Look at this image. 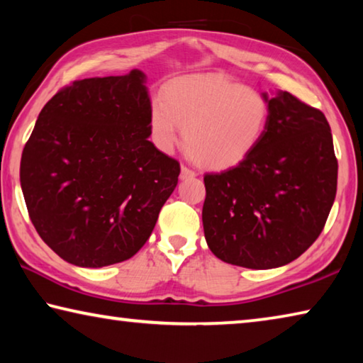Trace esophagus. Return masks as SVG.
<instances>
[{"label":"esophagus","instance_id":"obj_1","mask_svg":"<svg viewBox=\"0 0 363 363\" xmlns=\"http://www.w3.org/2000/svg\"><path fill=\"white\" fill-rule=\"evenodd\" d=\"M196 176V173L194 169H190V168H187V167H182L181 168V177L182 179H189V177H195Z\"/></svg>","mask_w":363,"mask_h":363}]
</instances>
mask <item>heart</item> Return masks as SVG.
<instances>
[{
	"mask_svg": "<svg viewBox=\"0 0 363 363\" xmlns=\"http://www.w3.org/2000/svg\"><path fill=\"white\" fill-rule=\"evenodd\" d=\"M270 107L259 91L219 75H196L167 86L163 101L150 104L152 143L173 152L184 131L189 155L205 168L235 167L266 134Z\"/></svg>",
	"mask_w": 363,
	"mask_h": 363,
	"instance_id": "heart-1",
	"label": "heart"
}]
</instances>
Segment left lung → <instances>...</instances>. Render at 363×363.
<instances>
[{
	"label": "left lung",
	"mask_w": 363,
	"mask_h": 363,
	"mask_svg": "<svg viewBox=\"0 0 363 363\" xmlns=\"http://www.w3.org/2000/svg\"><path fill=\"white\" fill-rule=\"evenodd\" d=\"M267 102L269 125L253 153L203 177L208 247L247 269L280 267L303 255L323 230L337 184L333 138L320 110L288 91Z\"/></svg>",
	"instance_id": "obj_1"
}]
</instances>
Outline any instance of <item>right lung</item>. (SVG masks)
Segmentation results:
<instances>
[{
    "instance_id": "right-lung-1",
    "label": "right lung",
    "mask_w": 363,
    "mask_h": 363,
    "mask_svg": "<svg viewBox=\"0 0 363 363\" xmlns=\"http://www.w3.org/2000/svg\"><path fill=\"white\" fill-rule=\"evenodd\" d=\"M144 73L77 79L40 112L22 152L28 216L49 248L79 267L133 257L181 173L153 145Z\"/></svg>"
}]
</instances>
